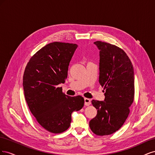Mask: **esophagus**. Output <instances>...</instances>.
I'll return each instance as SVG.
<instances>
[{"mask_svg":"<svg viewBox=\"0 0 155 155\" xmlns=\"http://www.w3.org/2000/svg\"><path fill=\"white\" fill-rule=\"evenodd\" d=\"M84 100H85V105L86 106H88V105H91V101L90 99H88V98H87V97H85V98H84Z\"/></svg>","mask_w":155,"mask_h":155,"instance_id":"34e87169","label":"esophagus"}]
</instances>
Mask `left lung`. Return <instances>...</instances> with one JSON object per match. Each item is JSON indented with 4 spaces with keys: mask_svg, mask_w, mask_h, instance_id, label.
I'll return each instance as SVG.
<instances>
[{
    "mask_svg": "<svg viewBox=\"0 0 155 155\" xmlns=\"http://www.w3.org/2000/svg\"><path fill=\"white\" fill-rule=\"evenodd\" d=\"M94 44L100 50L99 82L105 100L92 101L97 112L89 126L96 135H109L119 130L129 116L134 97V70L122 49L99 41Z\"/></svg>",
    "mask_w": 155,
    "mask_h": 155,
    "instance_id": "left-lung-1",
    "label": "left lung"
}]
</instances>
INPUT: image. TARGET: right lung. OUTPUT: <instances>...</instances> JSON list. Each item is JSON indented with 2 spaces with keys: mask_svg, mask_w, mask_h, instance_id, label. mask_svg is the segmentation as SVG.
<instances>
[{
  "mask_svg": "<svg viewBox=\"0 0 155 155\" xmlns=\"http://www.w3.org/2000/svg\"><path fill=\"white\" fill-rule=\"evenodd\" d=\"M77 48L76 44L49 43L32 56L25 68L22 84L26 103L37 122L50 133L67 130L72 112L84 105L82 96H68L58 87L67 79Z\"/></svg>",
  "mask_w": 155,
  "mask_h": 155,
  "instance_id": "1",
  "label": "right lung"
}]
</instances>
